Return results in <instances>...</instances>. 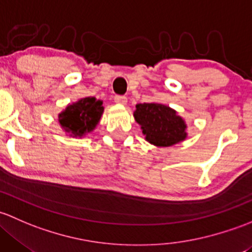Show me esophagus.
Instances as JSON below:
<instances>
[{"mask_svg": "<svg viewBox=\"0 0 252 252\" xmlns=\"http://www.w3.org/2000/svg\"><path fill=\"white\" fill-rule=\"evenodd\" d=\"M114 100H115V103H118V104L125 105L127 103V97H125V95H115Z\"/></svg>", "mask_w": 252, "mask_h": 252, "instance_id": "1", "label": "esophagus"}]
</instances>
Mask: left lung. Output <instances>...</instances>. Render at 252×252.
Here are the masks:
<instances>
[{"label":"left lung","instance_id":"obj_1","mask_svg":"<svg viewBox=\"0 0 252 252\" xmlns=\"http://www.w3.org/2000/svg\"><path fill=\"white\" fill-rule=\"evenodd\" d=\"M134 120L149 143L157 147H171L187 137V125L173 109L158 103L137 104Z\"/></svg>","mask_w":252,"mask_h":252}]
</instances>
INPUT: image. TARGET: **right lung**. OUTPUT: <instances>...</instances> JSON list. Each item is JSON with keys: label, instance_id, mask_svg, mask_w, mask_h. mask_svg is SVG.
Here are the masks:
<instances>
[{"label": "right lung", "instance_id": "1", "mask_svg": "<svg viewBox=\"0 0 252 252\" xmlns=\"http://www.w3.org/2000/svg\"><path fill=\"white\" fill-rule=\"evenodd\" d=\"M102 100L94 97H86L69 104L63 113L59 114V124L70 136L82 137L94 129L99 123L104 108Z\"/></svg>", "mask_w": 252, "mask_h": 252}]
</instances>
